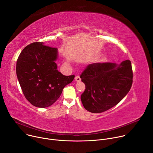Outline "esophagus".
<instances>
[{
	"instance_id": "obj_1",
	"label": "esophagus",
	"mask_w": 153,
	"mask_h": 153,
	"mask_svg": "<svg viewBox=\"0 0 153 153\" xmlns=\"http://www.w3.org/2000/svg\"><path fill=\"white\" fill-rule=\"evenodd\" d=\"M80 80H81V79H80V77L79 76H76L75 77V80H76V81L79 82V81H80Z\"/></svg>"
}]
</instances>
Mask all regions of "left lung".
<instances>
[{
  "mask_svg": "<svg viewBox=\"0 0 153 153\" xmlns=\"http://www.w3.org/2000/svg\"><path fill=\"white\" fill-rule=\"evenodd\" d=\"M80 77L86 88L80 97L83 105L91 113H101L118 104L129 91L133 78L131 62L90 64Z\"/></svg>",
  "mask_w": 153,
  "mask_h": 153,
  "instance_id": "left-lung-1",
  "label": "left lung"
}]
</instances>
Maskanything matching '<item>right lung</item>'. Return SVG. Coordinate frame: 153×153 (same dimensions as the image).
I'll return each instance as SVG.
<instances>
[{
	"label": "right lung",
	"instance_id": "1",
	"mask_svg": "<svg viewBox=\"0 0 153 153\" xmlns=\"http://www.w3.org/2000/svg\"><path fill=\"white\" fill-rule=\"evenodd\" d=\"M57 48L35 42L22 51L16 63V75L25 98L36 107H49L75 76H64L57 70Z\"/></svg>",
	"mask_w": 153,
	"mask_h": 153
}]
</instances>
